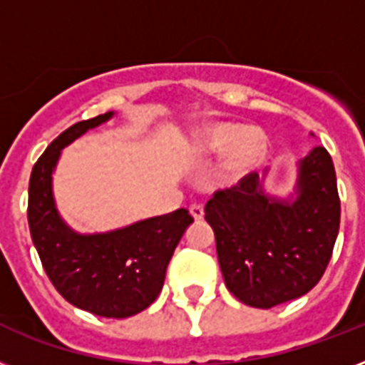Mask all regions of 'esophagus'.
Wrapping results in <instances>:
<instances>
[{
	"label": "esophagus",
	"instance_id": "1",
	"mask_svg": "<svg viewBox=\"0 0 365 365\" xmlns=\"http://www.w3.org/2000/svg\"><path fill=\"white\" fill-rule=\"evenodd\" d=\"M189 212H191V216H193L195 220H202V216H205V208H202V205H200V202H193V205H189Z\"/></svg>",
	"mask_w": 365,
	"mask_h": 365
}]
</instances>
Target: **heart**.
<instances>
[{"instance_id":"obj_1","label":"heart","mask_w":365,"mask_h":365,"mask_svg":"<svg viewBox=\"0 0 365 365\" xmlns=\"http://www.w3.org/2000/svg\"><path fill=\"white\" fill-rule=\"evenodd\" d=\"M200 143L210 153H225L223 174L229 180L246 176L259 165L265 155V136L259 130L246 128L242 125H212L202 132Z\"/></svg>"}]
</instances>
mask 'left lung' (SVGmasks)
I'll use <instances>...</instances> for the list:
<instances>
[{
  "mask_svg": "<svg viewBox=\"0 0 365 365\" xmlns=\"http://www.w3.org/2000/svg\"><path fill=\"white\" fill-rule=\"evenodd\" d=\"M205 217L216 235L225 286L237 299L255 309L297 299L322 278L339 233L334 160L322 145L301 159L292 199L267 195L252 172L216 191Z\"/></svg>",
  "mask_w": 365,
  "mask_h": 365,
  "instance_id": "8db88e82",
  "label": "left lung"
}]
</instances>
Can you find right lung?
I'll return each instance as SVG.
<instances>
[{
    "label": "right lung",
    "mask_w": 365,
    "mask_h": 365,
    "mask_svg": "<svg viewBox=\"0 0 365 365\" xmlns=\"http://www.w3.org/2000/svg\"><path fill=\"white\" fill-rule=\"evenodd\" d=\"M113 111L79 121L51 142L30 176L28 223L43 269L66 301L104 318L148 309L163 289L168 261L193 217L185 208L108 233H76L60 217L53 172L66 145L110 121Z\"/></svg>",
    "instance_id": "add662e5"
}]
</instances>
